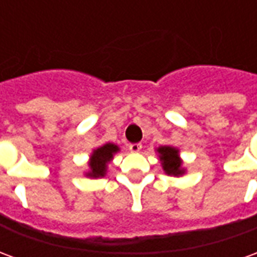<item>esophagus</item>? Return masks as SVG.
I'll list each match as a JSON object with an SVG mask.
<instances>
[{"mask_svg":"<svg viewBox=\"0 0 257 257\" xmlns=\"http://www.w3.org/2000/svg\"><path fill=\"white\" fill-rule=\"evenodd\" d=\"M129 150L132 153H139L142 150V145L140 143H132V145H129Z\"/></svg>","mask_w":257,"mask_h":257,"instance_id":"1","label":"esophagus"}]
</instances>
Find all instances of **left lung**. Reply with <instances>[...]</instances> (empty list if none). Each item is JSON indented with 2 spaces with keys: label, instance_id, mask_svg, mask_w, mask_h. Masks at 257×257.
Here are the masks:
<instances>
[{
  "label": "left lung",
  "instance_id": "left-lung-1",
  "mask_svg": "<svg viewBox=\"0 0 257 257\" xmlns=\"http://www.w3.org/2000/svg\"><path fill=\"white\" fill-rule=\"evenodd\" d=\"M157 153L160 154V161L162 164V169L167 175L171 176H182L186 169L183 168V162L179 157V150L172 146H161L157 149Z\"/></svg>",
  "mask_w": 257,
  "mask_h": 257
}]
</instances>
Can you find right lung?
I'll return each instance as SVG.
<instances>
[{
  "label": "right lung",
  "mask_w": 257,
  "mask_h": 257,
  "mask_svg": "<svg viewBox=\"0 0 257 257\" xmlns=\"http://www.w3.org/2000/svg\"><path fill=\"white\" fill-rule=\"evenodd\" d=\"M118 151H119V147L112 143H106L93 150L88 162L89 172L86 173V176L93 179L103 178L107 172V164L111 161L114 154Z\"/></svg>",
  "instance_id": "add662e5"
}]
</instances>
